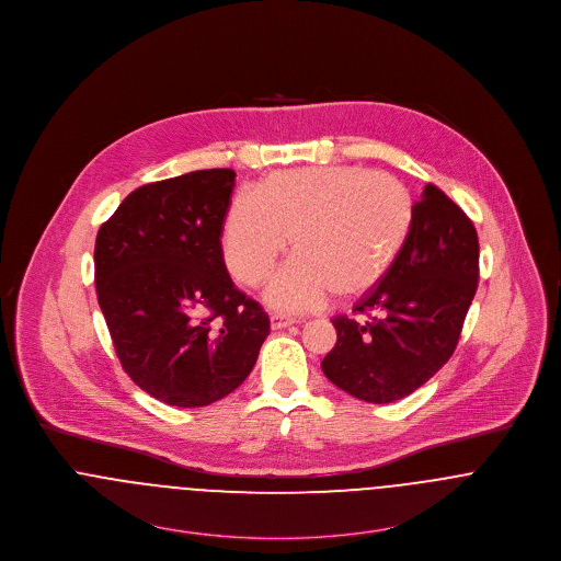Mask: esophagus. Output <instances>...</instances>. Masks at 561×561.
Here are the masks:
<instances>
[{
  "instance_id": "esophagus-1",
  "label": "esophagus",
  "mask_w": 561,
  "mask_h": 561,
  "mask_svg": "<svg viewBox=\"0 0 561 561\" xmlns=\"http://www.w3.org/2000/svg\"><path fill=\"white\" fill-rule=\"evenodd\" d=\"M270 325H272V330H285V328L294 325V319H287L283 314H272L270 317Z\"/></svg>"
}]
</instances>
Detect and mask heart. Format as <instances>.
<instances>
[{
	"label": "heart",
	"instance_id": "b5f03b06",
	"mask_svg": "<svg viewBox=\"0 0 561 561\" xmlns=\"http://www.w3.org/2000/svg\"><path fill=\"white\" fill-rule=\"evenodd\" d=\"M413 225L408 188L388 173L323 164L267 175L256 193L233 197L222 222L231 276L256 287L276 259L294 256L267 285V302L285 312L368 294L401 253Z\"/></svg>",
	"mask_w": 561,
	"mask_h": 561
}]
</instances>
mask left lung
<instances>
[{"instance_id":"1","label":"left lung","mask_w":561,"mask_h":561,"mask_svg":"<svg viewBox=\"0 0 561 561\" xmlns=\"http://www.w3.org/2000/svg\"><path fill=\"white\" fill-rule=\"evenodd\" d=\"M473 222L444 191L426 184L413 225L386 276L336 314V345L323 375L366 403H392L426 383L455 354L478 289Z\"/></svg>"}]
</instances>
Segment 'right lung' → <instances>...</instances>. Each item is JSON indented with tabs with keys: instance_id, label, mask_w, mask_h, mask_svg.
Returning a JSON list of instances; mask_svg holds the SVG:
<instances>
[{
	"instance_id": "right-lung-1",
	"label": "right lung",
	"mask_w": 561,
	"mask_h": 561,
	"mask_svg": "<svg viewBox=\"0 0 561 561\" xmlns=\"http://www.w3.org/2000/svg\"><path fill=\"white\" fill-rule=\"evenodd\" d=\"M233 186V169L146 184L96 236V296L115 354L167 405L231 394L270 334V317L233 285L222 256Z\"/></svg>"
}]
</instances>
